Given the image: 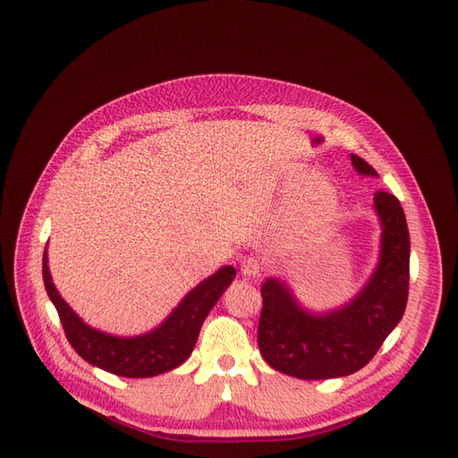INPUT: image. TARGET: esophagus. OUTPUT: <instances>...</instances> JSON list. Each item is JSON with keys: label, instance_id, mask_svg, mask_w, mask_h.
<instances>
[{"label": "esophagus", "instance_id": "obj_1", "mask_svg": "<svg viewBox=\"0 0 458 458\" xmlns=\"http://www.w3.org/2000/svg\"><path fill=\"white\" fill-rule=\"evenodd\" d=\"M261 271H263V266L256 258H244L241 261V273L248 276V279H258V276H261Z\"/></svg>", "mask_w": 458, "mask_h": 458}]
</instances>
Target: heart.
<instances>
[{
	"label": "heart",
	"mask_w": 458,
	"mask_h": 458,
	"mask_svg": "<svg viewBox=\"0 0 458 458\" xmlns=\"http://www.w3.org/2000/svg\"><path fill=\"white\" fill-rule=\"evenodd\" d=\"M336 208V189L328 179L315 177L303 185L294 204V219L301 229L325 224Z\"/></svg>",
	"instance_id": "obj_1"
}]
</instances>
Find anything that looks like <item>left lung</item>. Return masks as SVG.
<instances>
[{
  "instance_id": "obj_1",
  "label": "left lung",
  "mask_w": 458,
  "mask_h": 458,
  "mask_svg": "<svg viewBox=\"0 0 458 458\" xmlns=\"http://www.w3.org/2000/svg\"><path fill=\"white\" fill-rule=\"evenodd\" d=\"M350 158L359 175L378 177L361 157ZM374 212L380 221L377 266L348 301L315 311L283 279L269 276L261 284L258 345L275 370L301 380L348 377L370 361L399 325L409 290L407 219L399 200L384 191L374 192Z\"/></svg>"
}]
</instances>
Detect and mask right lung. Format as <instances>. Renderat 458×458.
<instances>
[{
    "label": "right lung",
    "instance_id": "add662e5",
    "mask_svg": "<svg viewBox=\"0 0 458 458\" xmlns=\"http://www.w3.org/2000/svg\"><path fill=\"white\" fill-rule=\"evenodd\" d=\"M47 261L46 246L44 284L53 306L57 308L68 342L89 365L126 378H150L185 363L195 350L204 318L237 275L233 266H224L191 288L155 328L135 336H116L89 327L68 306L51 279Z\"/></svg>",
    "mask_w": 458,
    "mask_h": 458
}]
</instances>
